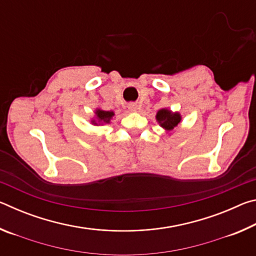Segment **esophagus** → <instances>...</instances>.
<instances>
[{
  "label": "esophagus",
  "instance_id": "1",
  "mask_svg": "<svg viewBox=\"0 0 256 256\" xmlns=\"http://www.w3.org/2000/svg\"><path fill=\"white\" fill-rule=\"evenodd\" d=\"M128 108L130 110H132V112H136V110H138V105H136V102H131V104H128Z\"/></svg>",
  "mask_w": 256,
  "mask_h": 256
}]
</instances>
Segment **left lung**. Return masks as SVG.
I'll list each match as a JSON object with an SVG mask.
<instances>
[{
    "label": "left lung",
    "mask_w": 256,
    "mask_h": 256,
    "mask_svg": "<svg viewBox=\"0 0 256 256\" xmlns=\"http://www.w3.org/2000/svg\"><path fill=\"white\" fill-rule=\"evenodd\" d=\"M156 118H157L159 124L162 125L164 130H167V131H172V130L178 125L182 120L178 112H172L170 110H164H164H158Z\"/></svg>",
    "instance_id": "left-lung-1"
}]
</instances>
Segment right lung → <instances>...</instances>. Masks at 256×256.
I'll return each mask as SVG.
<instances>
[{
    "label": "right lung",
    "instance_id": "add662e5",
    "mask_svg": "<svg viewBox=\"0 0 256 256\" xmlns=\"http://www.w3.org/2000/svg\"><path fill=\"white\" fill-rule=\"evenodd\" d=\"M96 115H97V120H92V122L94 125L98 124H105V123H110V118L114 116V112H107V110H96Z\"/></svg>",
    "mask_w": 256,
    "mask_h": 256
}]
</instances>
